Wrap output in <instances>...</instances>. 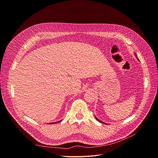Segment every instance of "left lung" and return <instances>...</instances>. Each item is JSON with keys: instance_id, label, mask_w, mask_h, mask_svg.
Here are the masks:
<instances>
[{"instance_id": "obj_1", "label": "left lung", "mask_w": 158, "mask_h": 158, "mask_svg": "<svg viewBox=\"0 0 158 158\" xmlns=\"http://www.w3.org/2000/svg\"><path fill=\"white\" fill-rule=\"evenodd\" d=\"M135 56H136V58H137V59H138V60H139V59H138V57H137V55H136V54H135ZM95 118H96V120H98V121H99V122H102V123H104V122H102V121H101V120H99V119H98V118H96V117H95ZM105 124H106V123H105Z\"/></svg>"}]
</instances>
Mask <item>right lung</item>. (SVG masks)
<instances>
[{
  "instance_id": "add662e5",
  "label": "right lung",
  "mask_w": 158,
  "mask_h": 158,
  "mask_svg": "<svg viewBox=\"0 0 158 158\" xmlns=\"http://www.w3.org/2000/svg\"><path fill=\"white\" fill-rule=\"evenodd\" d=\"M61 121H62V120H60V121H59V122H52V123H50V124H54V123H59V122H61Z\"/></svg>"
}]
</instances>
